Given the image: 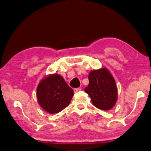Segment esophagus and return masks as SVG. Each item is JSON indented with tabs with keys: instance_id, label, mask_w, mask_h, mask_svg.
Listing matches in <instances>:
<instances>
[{
	"instance_id": "34e87169",
	"label": "esophagus",
	"mask_w": 151,
	"mask_h": 151,
	"mask_svg": "<svg viewBox=\"0 0 151 151\" xmlns=\"http://www.w3.org/2000/svg\"><path fill=\"white\" fill-rule=\"evenodd\" d=\"M81 89L79 88H75V90H74V92H75V93L78 92H79V91H81Z\"/></svg>"
}]
</instances>
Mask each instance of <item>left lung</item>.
Here are the masks:
<instances>
[{
    "label": "left lung",
    "mask_w": 151,
    "mask_h": 151,
    "mask_svg": "<svg viewBox=\"0 0 151 151\" xmlns=\"http://www.w3.org/2000/svg\"><path fill=\"white\" fill-rule=\"evenodd\" d=\"M89 85L85 92L90 97L95 107L102 110H110L118 100L115 79L106 68L92 70L89 74Z\"/></svg>",
    "instance_id": "1"
}]
</instances>
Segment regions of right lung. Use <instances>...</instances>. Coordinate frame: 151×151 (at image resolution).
Instances as JSON below:
<instances>
[{
  "mask_svg": "<svg viewBox=\"0 0 151 151\" xmlns=\"http://www.w3.org/2000/svg\"><path fill=\"white\" fill-rule=\"evenodd\" d=\"M37 103L48 114H57L67 107L74 95L63 78L58 74L44 76L37 88Z\"/></svg>",
  "mask_w": 151,
  "mask_h": 151,
  "instance_id": "obj_1",
  "label": "right lung"
}]
</instances>
